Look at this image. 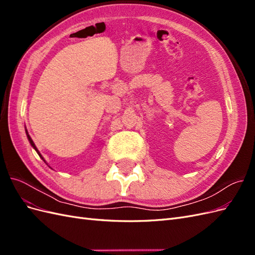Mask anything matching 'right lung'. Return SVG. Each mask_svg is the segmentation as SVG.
<instances>
[{
    "mask_svg": "<svg viewBox=\"0 0 255 255\" xmlns=\"http://www.w3.org/2000/svg\"><path fill=\"white\" fill-rule=\"evenodd\" d=\"M26 135H27V138H28V141H29V143H30V145H32V146H33V148H34V149H35V150H36V152H37V153H38V155H39V156H40V157H41V158H42V159H43V157H42V156H41V154H40V152H39V151H38V149H37V148H36V145H35V143H34V141H33V140H32V138H30V137H29V135H28V133H27V130H26ZM43 160H44V159H43ZM44 161H45V160H44Z\"/></svg>",
    "mask_w": 255,
    "mask_h": 255,
    "instance_id": "right-lung-1",
    "label": "right lung"
}]
</instances>
